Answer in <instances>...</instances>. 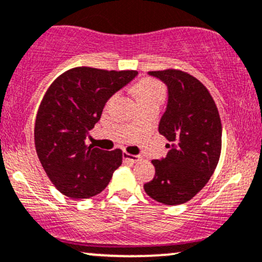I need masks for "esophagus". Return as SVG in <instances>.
<instances>
[{
  "label": "esophagus",
  "instance_id": "obj_1",
  "mask_svg": "<svg viewBox=\"0 0 262 262\" xmlns=\"http://www.w3.org/2000/svg\"><path fill=\"white\" fill-rule=\"evenodd\" d=\"M123 159L127 160V161H129V162H138V161H140V156L130 155V154H127V152H123Z\"/></svg>",
  "mask_w": 262,
  "mask_h": 262
}]
</instances>
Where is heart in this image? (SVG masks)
I'll list each match as a JSON object with an SVG mask.
<instances>
[{
    "mask_svg": "<svg viewBox=\"0 0 262 262\" xmlns=\"http://www.w3.org/2000/svg\"><path fill=\"white\" fill-rule=\"evenodd\" d=\"M134 93L137 95L138 102L141 103L151 100H162L165 89L160 81L152 78H143L134 86Z\"/></svg>",
    "mask_w": 262,
    "mask_h": 262,
    "instance_id": "obj_1",
    "label": "heart"
}]
</instances>
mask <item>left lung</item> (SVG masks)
Segmentation results:
<instances>
[{
	"mask_svg": "<svg viewBox=\"0 0 262 262\" xmlns=\"http://www.w3.org/2000/svg\"><path fill=\"white\" fill-rule=\"evenodd\" d=\"M167 86L159 132L171 141L166 157L154 160L146 194L165 205L187 203L205 187L221 155L222 125L212 96L196 78L176 69L149 72Z\"/></svg>",
	"mask_w": 262,
	"mask_h": 262,
	"instance_id": "8db88e82",
	"label": "left lung"
}]
</instances>
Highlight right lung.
<instances>
[{"mask_svg":"<svg viewBox=\"0 0 262 262\" xmlns=\"http://www.w3.org/2000/svg\"><path fill=\"white\" fill-rule=\"evenodd\" d=\"M137 75L135 71L78 67L59 75L46 91L35 121V147L63 195L88 199L101 193L122 165L121 150H100L85 140L110 97Z\"/></svg>","mask_w":262,"mask_h":262,"instance_id":"1","label":"right lung"}]
</instances>
